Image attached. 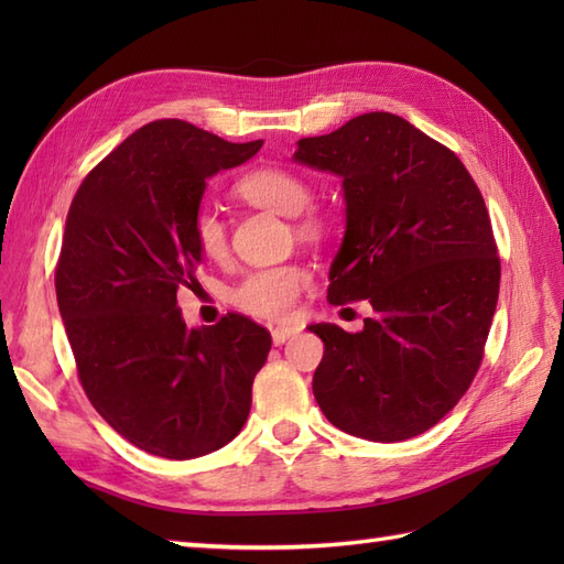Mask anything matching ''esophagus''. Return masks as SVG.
Here are the masks:
<instances>
[{
	"label": "esophagus",
	"mask_w": 564,
	"mask_h": 564,
	"mask_svg": "<svg viewBox=\"0 0 564 564\" xmlns=\"http://www.w3.org/2000/svg\"><path fill=\"white\" fill-rule=\"evenodd\" d=\"M293 334H295V327H291V325H279V327L271 329V339H273L275 346H281V344L289 341V339L293 337Z\"/></svg>",
	"instance_id": "obj_1"
}]
</instances>
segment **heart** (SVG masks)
<instances>
[{
	"label": "heart",
	"mask_w": 564,
	"mask_h": 564,
	"mask_svg": "<svg viewBox=\"0 0 564 564\" xmlns=\"http://www.w3.org/2000/svg\"><path fill=\"white\" fill-rule=\"evenodd\" d=\"M237 194L251 206L271 210L283 218H297L310 206V186L303 176L279 166H267V170H254L237 182ZM317 218L297 223V232L315 235ZM194 239L198 251L210 261H223L227 257V227L223 218L210 206H203L194 218ZM310 283V273L303 267H263L251 269L242 279L235 283L230 291V301L242 307L245 313L279 319L291 313L297 295H301Z\"/></svg>",
	"instance_id": "heart-1"
}]
</instances>
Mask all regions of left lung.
I'll return each instance as SVG.
<instances>
[{
    "mask_svg": "<svg viewBox=\"0 0 564 564\" xmlns=\"http://www.w3.org/2000/svg\"><path fill=\"white\" fill-rule=\"evenodd\" d=\"M293 162L341 178L344 239L329 303L368 297L373 317L325 341L313 392L346 434H424L470 388L499 297V257L480 188L463 162L404 118L373 111L297 140Z\"/></svg>",
    "mask_w": 564,
    "mask_h": 564,
    "instance_id": "8db88e82",
    "label": "left lung"
}]
</instances>
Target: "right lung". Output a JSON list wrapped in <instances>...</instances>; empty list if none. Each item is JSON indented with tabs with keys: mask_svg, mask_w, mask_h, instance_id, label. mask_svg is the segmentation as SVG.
Returning <instances> with one entry per match:
<instances>
[{
	"mask_svg": "<svg viewBox=\"0 0 564 564\" xmlns=\"http://www.w3.org/2000/svg\"><path fill=\"white\" fill-rule=\"evenodd\" d=\"M263 140L227 142L166 118L135 130L84 178L55 271L59 317L82 388L109 426L170 460L208 455L242 431L271 334L242 315L188 327L194 239L206 182Z\"/></svg>",
	"mask_w": 564,
	"mask_h": 564,
	"instance_id": "obj_1",
	"label": "right lung"
}]
</instances>
